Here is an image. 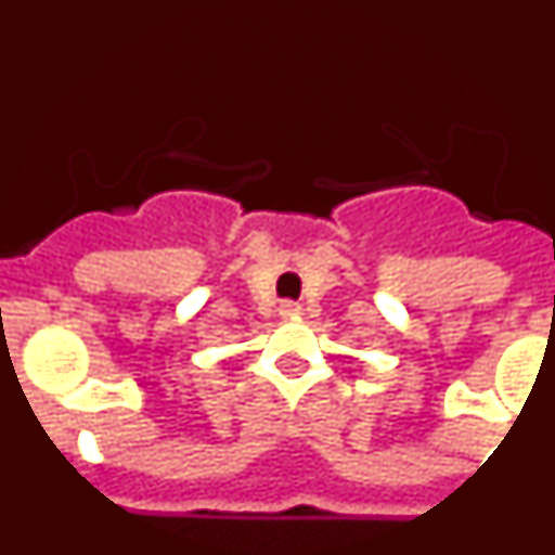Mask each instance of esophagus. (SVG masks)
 <instances>
[{"mask_svg": "<svg viewBox=\"0 0 555 555\" xmlns=\"http://www.w3.org/2000/svg\"><path fill=\"white\" fill-rule=\"evenodd\" d=\"M302 308L297 306V302H283L281 306V317H286V320H294V317H300Z\"/></svg>", "mask_w": 555, "mask_h": 555, "instance_id": "34e87169", "label": "esophagus"}]
</instances>
